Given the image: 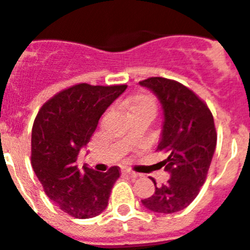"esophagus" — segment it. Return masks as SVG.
I'll return each mask as SVG.
<instances>
[{"label": "esophagus", "mask_w": 250, "mask_h": 250, "mask_svg": "<svg viewBox=\"0 0 250 250\" xmlns=\"http://www.w3.org/2000/svg\"><path fill=\"white\" fill-rule=\"evenodd\" d=\"M123 174L130 176V178H138L139 176V174H136V173H134V171H131V170H126V169L123 170Z\"/></svg>", "instance_id": "34e87169"}]
</instances>
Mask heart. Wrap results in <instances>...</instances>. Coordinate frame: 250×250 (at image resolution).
<instances>
[{"mask_svg": "<svg viewBox=\"0 0 250 250\" xmlns=\"http://www.w3.org/2000/svg\"><path fill=\"white\" fill-rule=\"evenodd\" d=\"M156 107L158 105L155 98L147 92H139L125 100V109L129 111L130 116H135L139 114H150L154 116Z\"/></svg>", "mask_w": 250, "mask_h": 250, "instance_id": "obj_1", "label": "heart"}]
</instances>
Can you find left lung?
Masks as SVG:
<instances>
[{
	"label": "left lung",
	"mask_w": 250,
	"mask_h": 250,
	"mask_svg": "<svg viewBox=\"0 0 250 250\" xmlns=\"http://www.w3.org/2000/svg\"><path fill=\"white\" fill-rule=\"evenodd\" d=\"M161 104L164 121L158 150L167 152L161 161L170 174L167 184L141 200L146 209L173 214L190 204L199 194L216 146V131L210 110L191 90L178 81L149 77L140 81Z\"/></svg>",
	"instance_id": "8db88e82"
}]
</instances>
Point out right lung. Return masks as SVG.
<instances>
[{"mask_svg": "<svg viewBox=\"0 0 250 250\" xmlns=\"http://www.w3.org/2000/svg\"><path fill=\"white\" fill-rule=\"evenodd\" d=\"M126 85L79 83L55 95L42 105L31 136V164L46 195L77 219L94 218L107 207L118 167L106 173L77 167V156L98 127L106 109Z\"/></svg>", "mask_w": 250, "mask_h": 250, "instance_id": "obj_1", "label": "right lung"}]
</instances>
